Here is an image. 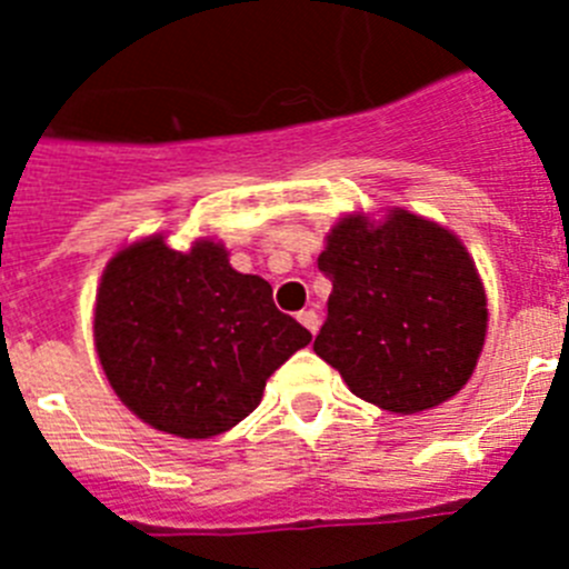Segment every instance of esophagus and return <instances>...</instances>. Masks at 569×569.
Segmentation results:
<instances>
[{"mask_svg": "<svg viewBox=\"0 0 569 569\" xmlns=\"http://www.w3.org/2000/svg\"><path fill=\"white\" fill-rule=\"evenodd\" d=\"M299 321H301V325H305V328L310 330V333L316 336V330H319V316H316L313 310H301Z\"/></svg>", "mask_w": 569, "mask_h": 569, "instance_id": "34e87169", "label": "esophagus"}]
</instances>
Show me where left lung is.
<instances>
[{"label": "left lung", "mask_w": 569, "mask_h": 569, "mask_svg": "<svg viewBox=\"0 0 569 569\" xmlns=\"http://www.w3.org/2000/svg\"><path fill=\"white\" fill-rule=\"evenodd\" d=\"M319 270L333 281L316 356L359 399L421 413L453 399L476 370L487 296L459 236L410 210L333 224Z\"/></svg>", "instance_id": "1"}]
</instances>
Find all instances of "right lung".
<instances>
[{"label": "right lung", "instance_id": "right-lung-1", "mask_svg": "<svg viewBox=\"0 0 569 569\" xmlns=\"http://www.w3.org/2000/svg\"><path fill=\"white\" fill-rule=\"evenodd\" d=\"M310 339L276 308L268 281L230 268L213 239L188 253L164 236L133 241L97 290L93 341L110 387L144 425L182 439L253 413L270 376Z\"/></svg>", "mask_w": 569, "mask_h": 569}]
</instances>
